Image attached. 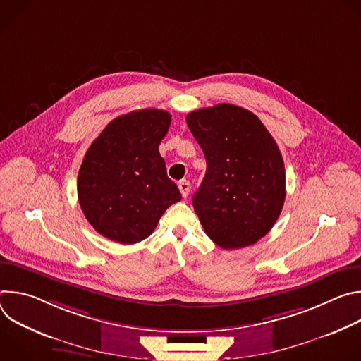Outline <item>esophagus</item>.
I'll return each instance as SVG.
<instances>
[{"instance_id": "esophagus-1", "label": "esophagus", "mask_w": 361, "mask_h": 361, "mask_svg": "<svg viewBox=\"0 0 361 361\" xmlns=\"http://www.w3.org/2000/svg\"><path fill=\"white\" fill-rule=\"evenodd\" d=\"M178 188H180L181 195L185 198V197L188 195V192H190V183H188L187 180H181V181L178 183Z\"/></svg>"}]
</instances>
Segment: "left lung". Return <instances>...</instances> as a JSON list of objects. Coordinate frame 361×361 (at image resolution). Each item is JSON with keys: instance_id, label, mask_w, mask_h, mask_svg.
Instances as JSON below:
<instances>
[{"instance_id": "8db88e82", "label": "left lung", "mask_w": 361, "mask_h": 361, "mask_svg": "<svg viewBox=\"0 0 361 361\" xmlns=\"http://www.w3.org/2000/svg\"><path fill=\"white\" fill-rule=\"evenodd\" d=\"M207 170L192 197L202 228L226 250L251 245L277 221L286 170L277 142L251 111L219 104L187 116Z\"/></svg>"}]
</instances>
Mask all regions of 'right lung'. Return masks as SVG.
<instances>
[{
  "instance_id": "obj_1",
  "label": "right lung",
  "mask_w": 361,
  "mask_h": 361,
  "mask_svg": "<svg viewBox=\"0 0 361 361\" xmlns=\"http://www.w3.org/2000/svg\"><path fill=\"white\" fill-rule=\"evenodd\" d=\"M170 124L164 110L131 111L114 118L87 149L78 171V201L101 235L138 243L181 200L159 151Z\"/></svg>"
}]
</instances>
